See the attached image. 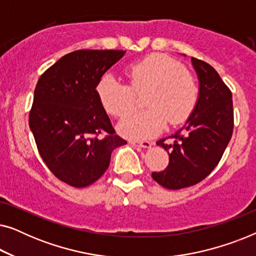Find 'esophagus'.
Masks as SVG:
<instances>
[{
    "instance_id": "obj_1",
    "label": "esophagus",
    "mask_w": 256,
    "mask_h": 256,
    "mask_svg": "<svg viewBox=\"0 0 256 256\" xmlns=\"http://www.w3.org/2000/svg\"><path fill=\"white\" fill-rule=\"evenodd\" d=\"M130 144L132 146H142V148H150L152 143L149 141H136V140H129L128 141Z\"/></svg>"
}]
</instances>
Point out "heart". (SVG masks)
Wrapping results in <instances>:
<instances>
[{
	"label": "heart",
	"instance_id": "b5f03b06",
	"mask_svg": "<svg viewBox=\"0 0 256 256\" xmlns=\"http://www.w3.org/2000/svg\"><path fill=\"white\" fill-rule=\"evenodd\" d=\"M128 85L104 76L96 86L98 100L106 113L124 116L134 106L135 94L145 93L147 108L126 116L118 132L129 138L158 135L168 124L176 127L190 118L198 101L194 73L169 56L154 54L126 68Z\"/></svg>",
	"mask_w": 256,
	"mask_h": 256
}]
</instances>
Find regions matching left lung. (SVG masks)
I'll return each instance as SVG.
<instances>
[{
  "instance_id": "obj_1",
  "label": "left lung",
  "mask_w": 256,
  "mask_h": 256,
  "mask_svg": "<svg viewBox=\"0 0 256 256\" xmlns=\"http://www.w3.org/2000/svg\"><path fill=\"white\" fill-rule=\"evenodd\" d=\"M191 62L200 82L197 104L183 128L156 142L168 152L169 164L152 176L170 190L192 186L205 180L222 160L234 128L230 90L208 62L194 57Z\"/></svg>"
}]
</instances>
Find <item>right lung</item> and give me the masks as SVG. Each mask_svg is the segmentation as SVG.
Segmentation results:
<instances>
[{
	"mask_svg": "<svg viewBox=\"0 0 256 256\" xmlns=\"http://www.w3.org/2000/svg\"><path fill=\"white\" fill-rule=\"evenodd\" d=\"M122 50H78L65 54L40 76L29 113L38 152L59 180L73 188L104 174L112 152L127 143L101 107L96 86L124 57Z\"/></svg>",
	"mask_w": 256,
	"mask_h": 256,
	"instance_id": "obj_1",
	"label": "right lung"
}]
</instances>
